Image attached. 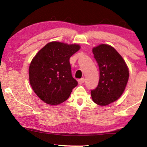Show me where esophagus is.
<instances>
[{
	"label": "esophagus",
	"instance_id": "obj_1",
	"mask_svg": "<svg viewBox=\"0 0 147 147\" xmlns=\"http://www.w3.org/2000/svg\"><path fill=\"white\" fill-rule=\"evenodd\" d=\"M84 82H85V79H84V78H81V79H79L78 80V82L79 84H83Z\"/></svg>",
	"mask_w": 147,
	"mask_h": 147
}]
</instances>
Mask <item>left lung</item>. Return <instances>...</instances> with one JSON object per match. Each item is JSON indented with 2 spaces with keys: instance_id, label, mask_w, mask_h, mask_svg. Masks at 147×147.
Returning a JSON list of instances; mask_svg holds the SVG:
<instances>
[{
  "instance_id": "1",
  "label": "left lung",
  "mask_w": 147,
  "mask_h": 147,
  "mask_svg": "<svg viewBox=\"0 0 147 147\" xmlns=\"http://www.w3.org/2000/svg\"><path fill=\"white\" fill-rule=\"evenodd\" d=\"M93 53L99 67L100 79L96 88L91 91V97L98 105L107 106L123 93L128 81V68L123 57L109 45L94 47Z\"/></svg>"
}]
</instances>
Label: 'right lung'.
<instances>
[{"label":"right lung","mask_w":147,"mask_h":147,"mask_svg":"<svg viewBox=\"0 0 147 147\" xmlns=\"http://www.w3.org/2000/svg\"><path fill=\"white\" fill-rule=\"evenodd\" d=\"M80 49L77 44L50 42L32 59L28 71L30 84L44 102L54 106L63 102L78 85L72 76L69 59Z\"/></svg>","instance_id":"right-lung-1"}]
</instances>
